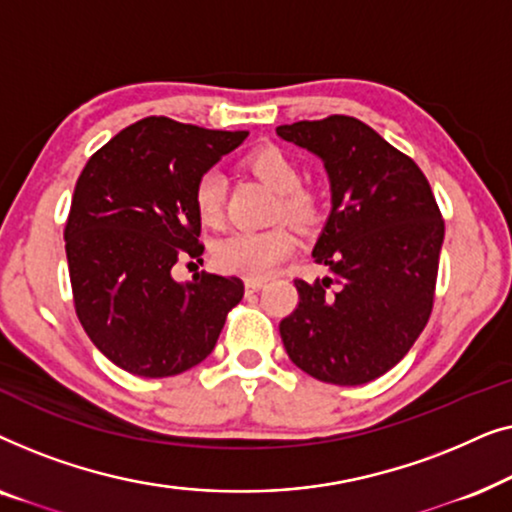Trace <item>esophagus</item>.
<instances>
[{"label": "esophagus", "mask_w": 512, "mask_h": 512, "mask_svg": "<svg viewBox=\"0 0 512 512\" xmlns=\"http://www.w3.org/2000/svg\"><path fill=\"white\" fill-rule=\"evenodd\" d=\"M263 284V279H247V282H244V289H247V293H256L263 289Z\"/></svg>", "instance_id": "1"}]
</instances>
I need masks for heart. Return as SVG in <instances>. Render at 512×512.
Instances as JSON below:
<instances>
[{
    "label": "heart",
    "instance_id": "obj_1",
    "mask_svg": "<svg viewBox=\"0 0 512 512\" xmlns=\"http://www.w3.org/2000/svg\"><path fill=\"white\" fill-rule=\"evenodd\" d=\"M247 167L261 177L272 191L279 193L277 214L296 223H310L317 214V198L300 188V170L289 153L277 146H263L247 156ZM195 209L202 223L216 226L226 202V179L219 170H207L195 181ZM296 249V237L289 228L235 230L214 244V263L221 270L249 279H263Z\"/></svg>",
    "mask_w": 512,
    "mask_h": 512
}]
</instances>
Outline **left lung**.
<instances>
[{
	"label": "left lung",
	"mask_w": 512,
	"mask_h": 512,
	"mask_svg": "<svg viewBox=\"0 0 512 512\" xmlns=\"http://www.w3.org/2000/svg\"><path fill=\"white\" fill-rule=\"evenodd\" d=\"M321 158L331 212L312 256L331 275L296 279L282 324L289 359L314 380L356 387L396 366L433 307L445 223L422 170L352 116L279 125Z\"/></svg>",
	"instance_id": "8db88e82"
}]
</instances>
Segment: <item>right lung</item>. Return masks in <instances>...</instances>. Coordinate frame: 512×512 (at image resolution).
I'll use <instances>...</instances> for the list:
<instances>
[{"label": "right lung", "instance_id": "add662e5", "mask_svg": "<svg viewBox=\"0 0 512 512\" xmlns=\"http://www.w3.org/2000/svg\"><path fill=\"white\" fill-rule=\"evenodd\" d=\"M247 135L151 116L83 167L65 226L69 279L83 331L118 368L170 377L198 366L242 300V279L177 282L172 268L205 251L195 181Z\"/></svg>", "mask_w": 512, "mask_h": 512}]
</instances>
